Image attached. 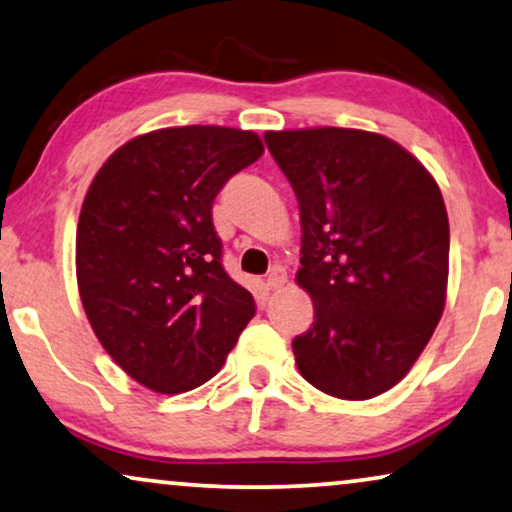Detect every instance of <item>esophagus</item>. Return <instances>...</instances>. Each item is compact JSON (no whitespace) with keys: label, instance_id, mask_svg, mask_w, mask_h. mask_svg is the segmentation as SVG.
Here are the masks:
<instances>
[{"label":"esophagus","instance_id":"34e87169","mask_svg":"<svg viewBox=\"0 0 512 512\" xmlns=\"http://www.w3.org/2000/svg\"><path fill=\"white\" fill-rule=\"evenodd\" d=\"M265 284H268V289H279V286L286 284V270L282 265H275V268L270 270L268 279H265Z\"/></svg>","mask_w":512,"mask_h":512}]
</instances>
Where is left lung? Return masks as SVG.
<instances>
[{
  "label": "left lung",
  "instance_id": "obj_1",
  "mask_svg": "<svg viewBox=\"0 0 512 512\" xmlns=\"http://www.w3.org/2000/svg\"><path fill=\"white\" fill-rule=\"evenodd\" d=\"M298 198L296 282L314 324L293 338L300 375L366 401L408 375L445 310L450 223L436 179L394 139L352 128L265 132Z\"/></svg>",
  "mask_w": 512,
  "mask_h": 512
}]
</instances>
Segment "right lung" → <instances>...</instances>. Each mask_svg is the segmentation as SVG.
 Here are the masks:
<instances>
[{
	"mask_svg": "<svg viewBox=\"0 0 512 512\" xmlns=\"http://www.w3.org/2000/svg\"><path fill=\"white\" fill-rule=\"evenodd\" d=\"M261 156L256 132L163 128L111 153L88 188L76 230L83 310L146 389L181 394L212 380L256 314L223 270L212 205Z\"/></svg>",
	"mask_w": 512,
	"mask_h": 512,
	"instance_id": "right-lung-1",
	"label": "right lung"
}]
</instances>
